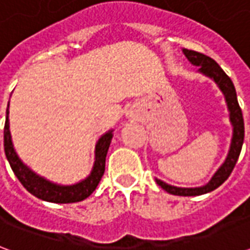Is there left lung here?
I'll return each instance as SVG.
<instances>
[{
  "instance_id": "left-lung-1",
  "label": "left lung",
  "mask_w": 250,
  "mask_h": 250,
  "mask_svg": "<svg viewBox=\"0 0 250 250\" xmlns=\"http://www.w3.org/2000/svg\"><path fill=\"white\" fill-rule=\"evenodd\" d=\"M185 56L188 57L191 64L194 65L201 66L199 71L205 73L206 76L211 77L218 87L221 88V91L224 92L226 99V103L230 111V122L233 125V139H231V146L226 158L225 163L218 168V171L214 174V177L211 178L209 184L205 185L202 188H175V186H170V185L165 184L162 181L157 179V184L166 190L167 193L174 194V195H201V194H206L209 191H213L214 188L225 182L226 179L229 178V175L233 171V168L236 166L240 152H241L242 143H244V134H245V128H244V116H242V111L238 100H237V93L234 84L230 80V77L226 75L224 69L221 68L217 62L211 59V57L206 56L204 53L199 52L191 51V49H184Z\"/></svg>"
}]
</instances>
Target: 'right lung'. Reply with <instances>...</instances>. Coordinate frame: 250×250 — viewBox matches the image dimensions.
<instances>
[{
	"mask_svg": "<svg viewBox=\"0 0 250 250\" xmlns=\"http://www.w3.org/2000/svg\"><path fill=\"white\" fill-rule=\"evenodd\" d=\"M111 139H112L111 131L104 134L99 139L98 145H96L95 166H93L92 173L87 179H84L80 184L72 185V186L53 185L48 182L46 179L36 175L33 171H30L16 155L12 139H10V132H9L8 109H6V122H5V127H3V148H5L6 159L13 170L14 175L19 178L21 185L30 194H33L35 197L42 199V201L55 202V204H72V202H80L83 199L89 197L103 177L104 170H105V157H107Z\"/></svg>",
	"mask_w": 250,
	"mask_h": 250,
	"instance_id": "1",
	"label": "right lung"
}]
</instances>
